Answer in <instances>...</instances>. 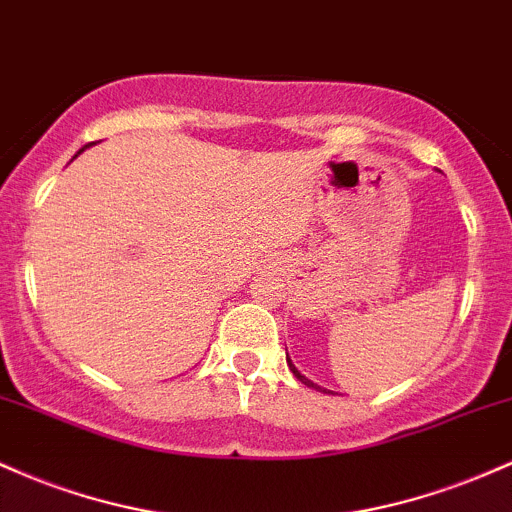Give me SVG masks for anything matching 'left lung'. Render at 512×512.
I'll return each instance as SVG.
<instances>
[{"label":"left lung","mask_w":512,"mask_h":512,"mask_svg":"<svg viewBox=\"0 0 512 512\" xmlns=\"http://www.w3.org/2000/svg\"><path fill=\"white\" fill-rule=\"evenodd\" d=\"M287 363H290V360H287ZM290 370H292V375H295V377H297V380H300L302 384H307V387H314V389H321V387H317V384H314L312 380H307V377H304V375H300V372H297V367H295V365H292V363H290ZM321 392H326V389H321ZM326 394H331V392H326Z\"/></svg>","instance_id":"left-lung-1"}]
</instances>
